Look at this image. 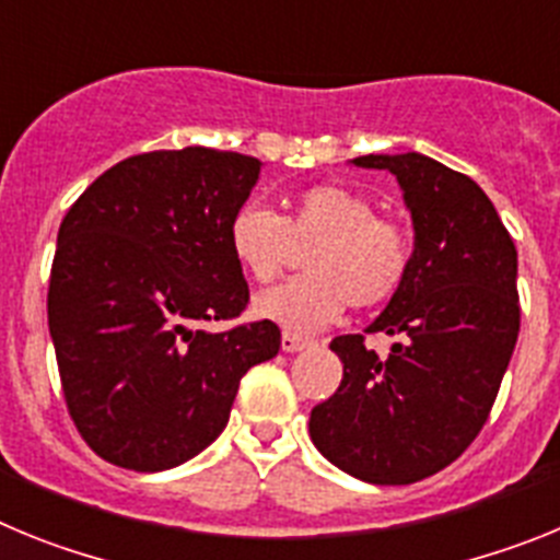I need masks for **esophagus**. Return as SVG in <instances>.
Returning a JSON list of instances; mask_svg holds the SVG:
<instances>
[{
  "mask_svg": "<svg viewBox=\"0 0 560 560\" xmlns=\"http://www.w3.org/2000/svg\"><path fill=\"white\" fill-rule=\"evenodd\" d=\"M280 345H283L285 353H296V350L308 348V339L291 334V330H283V339H280Z\"/></svg>",
  "mask_w": 560,
  "mask_h": 560,
  "instance_id": "esophagus-1",
  "label": "esophagus"
}]
</instances>
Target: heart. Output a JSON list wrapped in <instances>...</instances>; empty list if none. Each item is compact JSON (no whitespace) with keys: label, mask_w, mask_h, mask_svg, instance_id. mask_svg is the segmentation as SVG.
Masks as SVG:
<instances>
[{"label":"heart","mask_w":560,"mask_h":560,"mask_svg":"<svg viewBox=\"0 0 560 560\" xmlns=\"http://www.w3.org/2000/svg\"><path fill=\"white\" fill-rule=\"evenodd\" d=\"M230 252L257 283L275 280L308 246V275L257 294L255 314L294 334H311L341 311L389 303L412 269V235L400 221L375 212L364 192L348 185H314L285 201V212L244 205L226 226Z\"/></svg>","instance_id":"obj_1"}]
</instances>
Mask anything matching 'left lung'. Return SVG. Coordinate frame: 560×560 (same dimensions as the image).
Returning a JSON list of instances; mask_svg holds the SVG:
<instances>
[{"label": "left lung", "instance_id": "1", "mask_svg": "<svg viewBox=\"0 0 560 560\" xmlns=\"http://www.w3.org/2000/svg\"><path fill=\"white\" fill-rule=\"evenodd\" d=\"M412 215L407 283L368 334L395 336L387 355L361 334L336 336L341 384L311 409L314 446L373 485L443 471L485 427L518 339V257L482 187L423 153H370Z\"/></svg>", "mask_w": 560, "mask_h": 560}]
</instances>
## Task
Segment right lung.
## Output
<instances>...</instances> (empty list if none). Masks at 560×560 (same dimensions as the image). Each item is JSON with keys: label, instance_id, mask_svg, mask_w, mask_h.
Returning <instances> with one entry per match:
<instances>
[{"label": "right lung", "instance_id": "right-lung-1", "mask_svg": "<svg viewBox=\"0 0 560 560\" xmlns=\"http://www.w3.org/2000/svg\"><path fill=\"white\" fill-rule=\"evenodd\" d=\"M257 176L235 151L137 153L63 215L49 336L69 415L108 463L151 474L205 452L246 370L280 350L269 319L207 330L249 303L226 226Z\"/></svg>", "mask_w": 560, "mask_h": 560}]
</instances>
